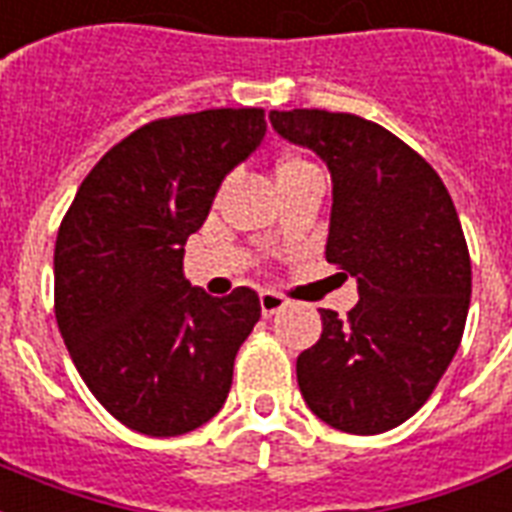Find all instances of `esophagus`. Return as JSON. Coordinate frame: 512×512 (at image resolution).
Wrapping results in <instances>:
<instances>
[{"mask_svg":"<svg viewBox=\"0 0 512 512\" xmlns=\"http://www.w3.org/2000/svg\"><path fill=\"white\" fill-rule=\"evenodd\" d=\"M259 305H261V313H264V318H270V315L280 313V310H283L288 302H286V297H280V294H275V291H261Z\"/></svg>","mask_w":512,"mask_h":512,"instance_id":"1","label":"esophagus"}]
</instances>
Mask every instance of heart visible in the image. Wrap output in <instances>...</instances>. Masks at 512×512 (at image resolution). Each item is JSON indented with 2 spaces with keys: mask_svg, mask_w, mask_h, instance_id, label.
Returning <instances> with one entry per match:
<instances>
[{
  "mask_svg": "<svg viewBox=\"0 0 512 512\" xmlns=\"http://www.w3.org/2000/svg\"><path fill=\"white\" fill-rule=\"evenodd\" d=\"M302 169H313V164H307L305 159H283L278 164V175H288V172H302Z\"/></svg>",
  "mask_w": 512,
  "mask_h": 512,
  "instance_id": "b5f03b06",
  "label": "heart"
}]
</instances>
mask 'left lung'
I'll return each instance as SVG.
<instances>
[{"mask_svg": "<svg viewBox=\"0 0 512 512\" xmlns=\"http://www.w3.org/2000/svg\"><path fill=\"white\" fill-rule=\"evenodd\" d=\"M270 121L326 161V261L359 283L345 321L321 310V340L297 359L299 391L340 432H388L432 397L467 324L472 267L453 199L421 153L367 118L297 107Z\"/></svg>", "mask_w": 512, "mask_h": 512, "instance_id": "8db88e82", "label": "left lung"}]
</instances>
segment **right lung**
Listing matches in <instances>:
<instances>
[{
	"mask_svg": "<svg viewBox=\"0 0 512 512\" xmlns=\"http://www.w3.org/2000/svg\"><path fill=\"white\" fill-rule=\"evenodd\" d=\"M264 132L261 107L156 118L96 161L61 218L56 324L88 391L134 432L186 434L224 407L259 297H207L183 256L226 172Z\"/></svg>",
	"mask_w": 512,
	"mask_h": 512,
	"instance_id": "right-lung-1",
	"label": "right lung"
}]
</instances>
